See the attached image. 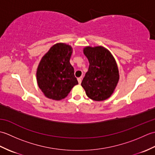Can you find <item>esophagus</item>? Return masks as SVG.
<instances>
[{
    "label": "esophagus",
    "mask_w": 155,
    "mask_h": 155,
    "mask_svg": "<svg viewBox=\"0 0 155 155\" xmlns=\"http://www.w3.org/2000/svg\"><path fill=\"white\" fill-rule=\"evenodd\" d=\"M77 80H78V84H81V82H82V78L81 77V78H78Z\"/></svg>",
    "instance_id": "1"
}]
</instances>
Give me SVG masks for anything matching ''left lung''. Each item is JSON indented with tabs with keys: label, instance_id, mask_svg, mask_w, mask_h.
Here are the masks:
<instances>
[{
	"label": "left lung",
	"instance_id": "left-lung-1",
	"mask_svg": "<svg viewBox=\"0 0 155 155\" xmlns=\"http://www.w3.org/2000/svg\"><path fill=\"white\" fill-rule=\"evenodd\" d=\"M83 52L89 67L81 83L88 98L102 101L109 98L119 80L116 61L107 48L101 46L87 47Z\"/></svg>",
	"mask_w": 155,
	"mask_h": 155
}]
</instances>
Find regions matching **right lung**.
I'll return each instance as SVG.
<instances>
[{"instance_id": "right-lung-1", "label": "right lung", "mask_w": 155, "mask_h": 155, "mask_svg": "<svg viewBox=\"0 0 155 155\" xmlns=\"http://www.w3.org/2000/svg\"><path fill=\"white\" fill-rule=\"evenodd\" d=\"M72 52L70 45L57 43L39 62L37 83L45 96L50 99H63L74 86L78 84L74 74V68L70 63Z\"/></svg>"}]
</instances>
